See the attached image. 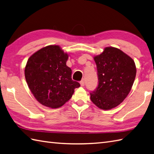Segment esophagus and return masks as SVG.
I'll return each instance as SVG.
<instances>
[{
	"instance_id": "34e87169",
	"label": "esophagus",
	"mask_w": 154,
	"mask_h": 154,
	"mask_svg": "<svg viewBox=\"0 0 154 154\" xmlns=\"http://www.w3.org/2000/svg\"><path fill=\"white\" fill-rule=\"evenodd\" d=\"M80 84H81V87H83L85 85V81L84 80H81L80 81Z\"/></svg>"
}]
</instances>
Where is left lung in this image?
Wrapping results in <instances>:
<instances>
[{"label":"left lung","mask_w":154,"mask_h":154,"mask_svg":"<svg viewBox=\"0 0 154 154\" xmlns=\"http://www.w3.org/2000/svg\"><path fill=\"white\" fill-rule=\"evenodd\" d=\"M94 60L98 86L90 93L91 100L100 109H113L125 99L132 89L136 75L135 63L128 55L113 47L104 48Z\"/></svg>","instance_id":"8db88e82"}]
</instances>
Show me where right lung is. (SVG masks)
Here are the masks:
<instances>
[{"instance_id":"obj_1","label":"right lung","mask_w":154,"mask_h":154,"mask_svg":"<svg viewBox=\"0 0 154 154\" xmlns=\"http://www.w3.org/2000/svg\"><path fill=\"white\" fill-rule=\"evenodd\" d=\"M68 55L58 45H48L30 57L25 67V78L39 103L59 108L69 100L80 84L71 79L66 65Z\"/></svg>"}]
</instances>
